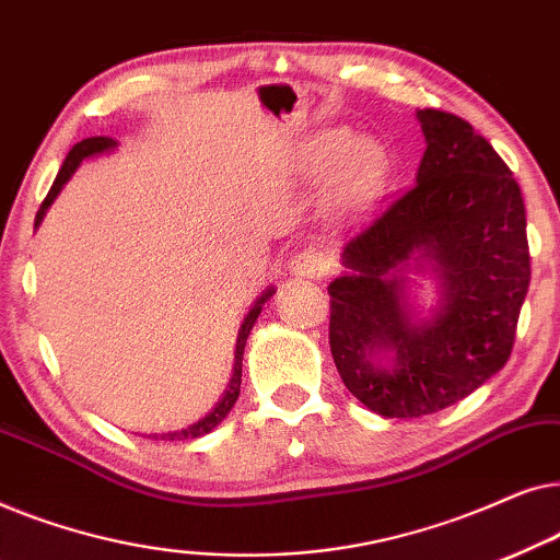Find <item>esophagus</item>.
<instances>
[{
  "instance_id": "34e87169",
  "label": "esophagus",
  "mask_w": 560,
  "mask_h": 560,
  "mask_svg": "<svg viewBox=\"0 0 560 560\" xmlns=\"http://www.w3.org/2000/svg\"><path fill=\"white\" fill-rule=\"evenodd\" d=\"M331 270V259L318 249H303L290 259V272L295 278H324Z\"/></svg>"
}]
</instances>
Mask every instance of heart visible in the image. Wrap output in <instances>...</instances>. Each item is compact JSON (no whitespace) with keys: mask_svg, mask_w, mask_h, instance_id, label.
<instances>
[{"mask_svg":"<svg viewBox=\"0 0 560 560\" xmlns=\"http://www.w3.org/2000/svg\"><path fill=\"white\" fill-rule=\"evenodd\" d=\"M311 171L326 173L339 165L334 183V206L343 213H359L377 201L387 183L389 158L377 140H357L349 132H331L313 144Z\"/></svg>","mask_w":560,"mask_h":560,"instance_id":"b5f03b06","label":"heart"}]
</instances>
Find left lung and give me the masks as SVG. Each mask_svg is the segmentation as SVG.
<instances>
[{"instance_id": "obj_1", "label": "left lung", "mask_w": 560, "mask_h": 560, "mask_svg": "<svg viewBox=\"0 0 560 560\" xmlns=\"http://www.w3.org/2000/svg\"><path fill=\"white\" fill-rule=\"evenodd\" d=\"M416 186L343 244L328 285V341L343 385L385 418L464 400L508 364L530 285L525 203L510 167L469 121L418 109ZM416 273L440 303L420 310Z\"/></svg>"}]
</instances>
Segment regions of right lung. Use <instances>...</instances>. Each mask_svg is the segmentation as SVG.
I'll use <instances>...</instances> for the list:
<instances>
[{"label": "right lung", "mask_w": 560, "mask_h": 560, "mask_svg": "<svg viewBox=\"0 0 560 560\" xmlns=\"http://www.w3.org/2000/svg\"><path fill=\"white\" fill-rule=\"evenodd\" d=\"M117 140H112V137H89V140H81L73 144V150L68 152V158L63 160V167H60L58 178L56 183H52L50 194L48 198H45L40 211H37L35 217V229L43 224L45 213H48V209L52 206V201H56L60 190H63V186L68 180H71V175L79 171V165L83 163V160H91V158H98V155H109V152L117 150ZM275 295V288H267L262 295L257 298L255 303H252V308L247 316H244V324L240 328V336H236V349H234V366H232V377H229V385L224 389V395H221V400L213 405V410L206 412L203 418H198L196 423H190L188 428H180V431H167V433H152V439L155 441H186V439H198V435H206L211 433L213 428H217L221 420H224L229 416V410L234 408L236 397H240V385H242V357H244V343H247L249 339V331L252 326L257 324V316L259 311H262V305L270 301V298Z\"/></svg>", "instance_id": "add662e5"}]
</instances>
